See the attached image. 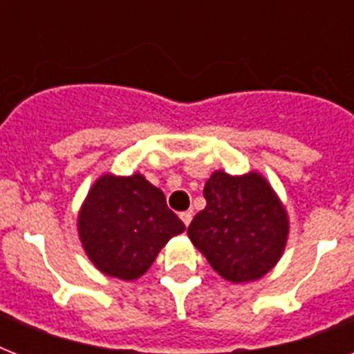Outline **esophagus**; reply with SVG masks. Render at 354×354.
Returning <instances> with one entry per match:
<instances>
[{
	"label": "esophagus",
	"instance_id": "esophagus-1",
	"mask_svg": "<svg viewBox=\"0 0 354 354\" xmlns=\"http://www.w3.org/2000/svg\"><path fill=\"white\" fill-rule=\"evenodd\" d=\"M180 218H182V222L185 226H189L191 221H193V213H191V211H183V213H180Z\"/></svg>",
	"mask_w": 354,
	"mask_h": 354
}]
</instances>
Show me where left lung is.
<instances>
[{
    "instance_id": "left-lung-1",
    "label": "left lung",
    "mask_w": 354,
    "mask_h": 354,
    "mask_svg": "<svg viewBox=\"0 0 354 354\" xmlns=\"http://www.w3.org/2000/svg\"><path fill=\"white\" fill-rule=\"evenodd\" d=\"M205 205L187 235L216 274L232 283L261 279L281 259L290 221L261 172L215 171L204 185Z\"/></svg>"
}]
</instances>
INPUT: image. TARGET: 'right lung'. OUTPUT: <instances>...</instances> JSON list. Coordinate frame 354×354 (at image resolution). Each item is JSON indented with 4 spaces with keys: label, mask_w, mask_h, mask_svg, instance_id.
<instances>
[{
    "label": "right lung",
    "mask_w": 354,
    "mask_h": 354,
    "mask_svg": "<svg viewBox=\"0 0 354 354\" xmlns=\"http://www.w3.org/2000/svg\"><path fill=\"white\" fill-rule=\"evenodd\" d=\"M80 244L99 272L136 281L161 248L185 224L167 207L165 194L141 172L102 174L93 182L77 216Z\"/></svg>",
    "instance_id": "obj_1"
}]
</instances>
